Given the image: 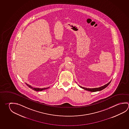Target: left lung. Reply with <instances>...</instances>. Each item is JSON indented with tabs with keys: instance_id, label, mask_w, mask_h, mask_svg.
Here are the masks:
<instances>
[{
	"instance_id": "1",
	"label": "left lung",
	"mask_w": 129,
	"mask_h": 129,
	"mask_svg": "<svg viewBox=\"0 0 129 129\" xmlns=\"http://www.w3.org/2000/svg\"><path fill=\"white\" fill-rule=\"evenodd\" d=\"M111 81H110L108 83L106 84V85H104L103 86H101L100 87H98V88H87L83 87H81V86H79V85H78V86L81 88H82L83 89H84L85 90L90 91H91V92H95V91H101V90H102L103 89H104L105 88H106V87L108 86L110 83H111Z\"/></svg>"
}]
</instances>
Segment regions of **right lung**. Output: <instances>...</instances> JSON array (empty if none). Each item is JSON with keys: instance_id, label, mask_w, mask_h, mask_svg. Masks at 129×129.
Wrapping results in <instances>:
<instances>
[{"instance_id": "1", "label": "right lung", "mask_w": 129, "mask_h": 129, "mask_svg": "<svg viewBox=\"0 0 129 129\" xmlns=\"http://www.w3.org/2000/svg\"><path fill=\"white\" fill-rule=\"evenodd\" d=\"M26 84L29 87H30V88H31L33 90H35V91H42V90H46V89H47L48 88H49V87H48L47 88H36V87H33L32 86H31V85H30L29 84H28L27 83H26Z\"/></svg>"}]
</instances>
